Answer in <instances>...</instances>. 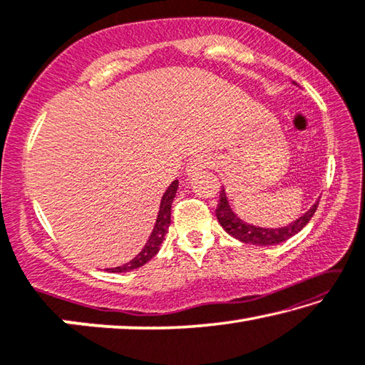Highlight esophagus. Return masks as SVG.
I'll return each instance as SVG.
<instances>
[{"label":"esophagus","instance_id":"1","mask_svg":"<svg viewBox=\"0 0 365 365\" xmlns=\"http://www.w3.org/2000/svg\"><path fill=\"white\" fill-rule=\"evenodd\" d=\"M211 165V157L206 154H197L192 159L188 160L187 164V175H193V173H198L203 168H208Z\"/></svg>","mask_w":365,"mask_h":365}]
</instances>
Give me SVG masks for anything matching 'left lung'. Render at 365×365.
I'll return each instance as SVG.
<instances>
[{
    "instance_id": "left-lung-1",
    "label": "left lung",
    "mask_w": 365,
    "mask_h": 365,
    "mask_svg": "<svg viewBox=\"0 0 365 365\" xmlns=\"http://www.w3.org/2000/svg\"><path fill=\"white\" fill-rule=\"evenodd\" d=\"M318 203L319 201H317V203H314L307 213L293 222H290L288 226L275 227V230L274 227H259V226L247 225V222H244L241 217H237L235 215V211H232L230 206V201H227L225 188H221L220 203H217V208H216V217L217 221H220V225L222 226V230H225L227 235L236 237L237 241L246 242V244H254V246H272V244L285 242L287 239L298 235V232H300L303 227L308 225V221L313 217L314 211L318 208Z\"/></svg>"
}]
</instances>
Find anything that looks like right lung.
I'll use <instances>...</instances> for the list:
<instances>
[{"instance_id":"obj_1","label":"right lung","mask_w":365,"mask_h":365,"mask_svg":"<svg viewBox=\"0 0 365 365\" xmlns=\"http://www.w3.org/2000/svg\"><path fill=\"white\" fill-rule=\"evenodd\" d=\"M177 188H178V180H173L170 183V187L167 188V192L164 193V197H162L159 215H157V220H155V226L150 232L148 242H145V246L143 247V251L135 255L133 260H129L128 264L119 265V267H114V269H108V270L119 274V272H129V270L139 269L143 267L144 264H148L149 260L159 252V249L162 246V242H164L165 235L168 231V226H170V208H172L173 198H175Z\"/></svg>"}]
</instances>
